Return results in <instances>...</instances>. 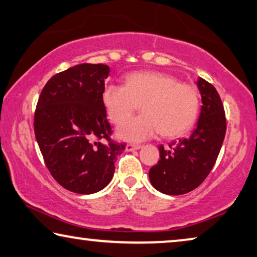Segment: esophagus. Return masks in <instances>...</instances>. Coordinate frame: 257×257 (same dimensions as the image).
<instances>
[{"label": "esophagus", "instance_id": "esophagus-1", "mask_svg": "<svg viewBox=\"0 0 257 257\" xmlns=\"http://www.w3.org/2000/svg\"><path fill=\"white\" fill-rule=\"evenodd\" d=\"M142 148L141 144H134V143H129L125 145V150L127 151H134V150H140Z\"/></svg>", "mask_w": 257, "mask_h": 257}]
</instances>
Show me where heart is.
<instances>
[{"instance_id": "obj_1", "label": "heart", "mask_w": 257, "mask_h": 257, "mask_svg": "<svg viewBox=\"0 0 257 257\" xmlns=\"http://www.w3.org/2000/svg\"><path fill=\"white\" fill-rule=\"evenodd\" d=\"M110 121L121 123L142 104L145 113L117 128L118 139L142 142L162 132L174 137L193 127L200 110V95L193 85L179 83L159 71L130 74L124 85L108 84L101 93Z\"/></svg>"}]
</instances>
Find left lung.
Returning <instances> with one entry per match:
<instances>
[{
	"label": "left lung",
	"mask_w": 257,
	"mask_h": 257,
	"mask_svg": "<svg viewBox=\"0 0 257 257\" xmlns=\"http://www.w3.org/2000/svg\"><path fill=\"white\" fill-rule=\"evenodd\" d=\"M202 107L196 128L171 149L159 147L160 159L150 168L151 185L166 195H182L197 188L216 163L226 133L220 97L205 79L196 82Z\"/></svg>",
	"instance_id": "obj_1"
}]
</instances>
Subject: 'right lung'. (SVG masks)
I'll return each instance as SVG.
<instances>
[{"label": "right lung", "mask_w": 257, "mask_h": 257, "mask_svg": "<svg viewBox=\"0 0 257 257\" xmlns=\"http://www.w3.org/2000/svg\"><path fill=\"white\" fill-rule=\"evenodd\" d=\"M109 71L106 64H77L53 76L38 100V145L53 178L72 193L104 189L124 150V144L101 142L112 132L101 99Z\"/></svg>", "instance_id": "add662e5"}]
</instances>
